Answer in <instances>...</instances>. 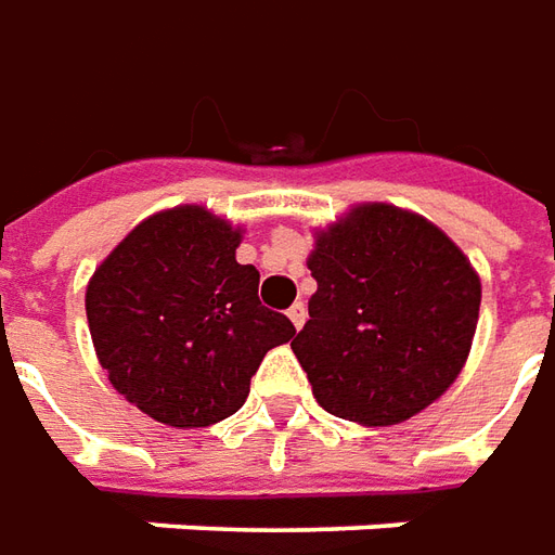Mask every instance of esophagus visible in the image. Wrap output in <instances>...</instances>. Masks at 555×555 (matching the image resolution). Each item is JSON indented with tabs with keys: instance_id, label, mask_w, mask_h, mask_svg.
Listing matches in <instances>:
<instances>
[{
	"instance_id": "obj_1",
	"label": "esophagus",
	"mask_w": 555,
	"mask_h": 555,
	"mask_svg": "<svg viewBox=\"0 0 555 555\" xmlns=\"http://www.w3.org/2000/svg\"><path fill=\"white\" fill-rule=\"evenodd\" d=\"M286 317L293 320V326H296V328L305 326V320H308V308H305V301H296V305H293V308L286 311Z\"/></svg>"
}]
</instances>
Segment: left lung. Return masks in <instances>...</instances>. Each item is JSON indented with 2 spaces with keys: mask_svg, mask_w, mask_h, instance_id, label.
<instances>
[{
  "mask_svg": "<svg viewBox=\"0 0 555 555\" xmlns=\"http://www.w3.org/2000/svg\"><path fill=\"white\" fill-rule=\"evenodd\" d=\"M317 293L293 353L328 414L399 426L465 369L480 274L431 220L362 202L314 232Z\"/></svg>",
  "mask_w": 555,
  "mask_h": 555,
  "instance_id": "left-lung-1",
  "label": "left lung"
}]
</instances>
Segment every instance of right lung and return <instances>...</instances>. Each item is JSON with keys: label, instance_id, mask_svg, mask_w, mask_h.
Returning a JSON list of instances; mask_svg holds the SVG:
<instances>
[{"label": "right lung", "instance_id": "obj_1", "mask_svg": "<svg viewBox=\"0 0 555 555\" xmlns=\"http://www.w3.org/2000/svg\"><path fill=\"white\" fill-rule=\"evenodd\" d=\"M244 229L205 205L141 220L87 284L99 365L141 414L205 429L238 411L271 347L296 328L256 296L259 271L235 259Z\"/></svg>", "mask_w": 555, "mask_h": 555}]
</instances>
